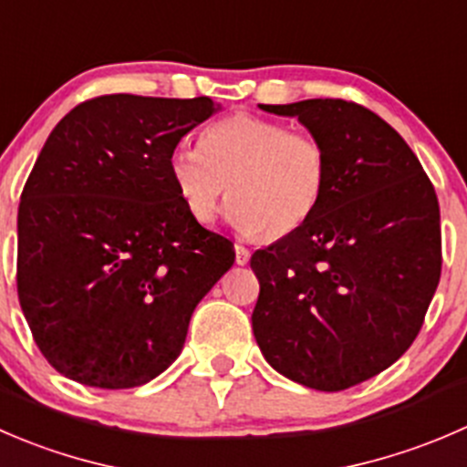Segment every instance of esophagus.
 I'll use <instances>...</instances> for the list:
<instances>
[{
    "label": "esophagus",
    "mask_w": 467,
    "mask_h": 467,
    "mask_svg": "<svg viewBox=\"0 0 467 467\" xmlns=\"http://www.w3.org/2000/svg\"><path fill=\"white\" fill-rule=\"evenodd\" d=\"M248 260H251V251L246 246H242V244H234V262L244 266L248 265Z\"/></svg>",
    "instance_id": "34e87169"
}]
</instances>
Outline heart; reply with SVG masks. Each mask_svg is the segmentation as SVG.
I'll list each match as a JSON object with an SVG mask.
<instances>
[{
    "label": "heart",
    "mask_w": 467,
    "mask_h": 467,
    "mask_svg": "<svg viewBox=\"0 0 467 467\" xmlns=\"http://www.w3.org/2000/svg\"><path fill=\"white\" fill-rule=\"evenodd\" d=\"M169 175L198 223L214 219L228 189L230 223L246 234L278 239L301 228L319 207L328 184V152L312 134L237 113L210 125L201 148H175Z\"/></svg>",
    "instance_id": "obj_1"
}]
</instances>
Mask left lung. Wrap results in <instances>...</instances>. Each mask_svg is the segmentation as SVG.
Returning <instances> with one entry per match:
<instances>
[{"label":"left lung","instance_id":"8db88e82","mask_svg":"<svg viewBox=\"0 0 467 467\" xmlns=\"http://www.w3.org/2000/svg\"><path fill=\"white\" fill-rule=\"evenodd\" d=\"M298 119L328 152L315 214L253 253V335L283 377L324 392L377 377L406 354L441 280V210L409 143L347 99L260 104Z\"/></svg>","mask_w":467,"mask_h":467}]
</instances>
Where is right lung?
I'll list each match as a JSON object with an SVG mask.
<instances>
[{
	"label": "right lung",
	"mask_w": 467,
	"mask_h": 467,
	"mask_svg": "<svg viewBox=\"0 0 467 467\" xmlns=\"http://www.w3.org/2000/svg\"><path fill=\"white\" fill-rule=\"evenodd\" d=\"M210 98L99 95L45 141L17 210V296L63 377L137 388L180 356L201 298L234 248L184 210L169 175Z\"/></svg>",
	"instance_id": "1"
}]
</instances>
